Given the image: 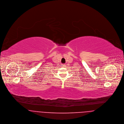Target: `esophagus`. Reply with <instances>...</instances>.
Segmentation results:
<instances>
[{
  "mask_svg": "<svg viewBox=\"0 0 124 124\" xmlns=\"http://www.w3.org/2000/svg\"><path fill=\"white\" fill-rule=\"evenodd\" d=\"M61 66L62 67H64V66H65V65L64 64H61Z\"/></svg>",
  "mask_w": 124,
  "mask_h": 124,
  "instance_id": "esophagus-1",
  "label": "esophagus"
}]
</instances>
